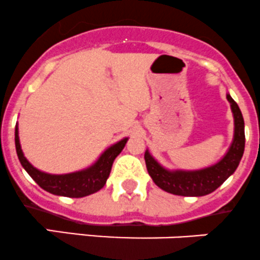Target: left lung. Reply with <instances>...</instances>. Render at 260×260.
<instances>
[{
	"instance_id": "1",
	"label": "left lung",
	"mask_w": 260,
	"mask_h": 260,
	"mask_svg": "<svg viewBox=\"0 0 260 260\" xmlns=\"http://www.w3.org/2000/svg\"><path fill=\"white\" fill-rule=\"evenodd\" d=\"M234 115V140L226 155L215 165L200 170H168L152 157L148 150L145 152L146 168L153 183L168 193L183 197H202L212 193L226 179L235 173L245 147L244 118L235 100L226 95Z\"/></svg>"
}]
</instances>
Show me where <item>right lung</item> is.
Listing matches in <instances>:
<instances>
[{
  "label": "right lung",
  "mask_w": 260,
  "mask_h": 260,
  "mask_svg": "<svg viewBox=\"0 0 260 260\" xmlns=\"http://www.w3.org/2000/svg\"><path fill=\"white\" fill-rule=\"evenodd\" d=\"M128 138H123L119 142L114 143L109 148L104 151L98 158L95 164L89 166L84 170L75 171L70 174H48L44 171L38 170L37 168L31 165L26 157L24 156L20 146L19 140V128L15 127V146H16L17 157L21 162L22 168L26 170V173L35 180V183L49 193L55 196H62V197L70 198H81L90 196L92 193H96L98 190L103 188L107 183V179L109 178L112 165L114 162L115 157L122 152L127 143Z\"/></svg>",
  "instance_id": "right-lung-1"
}]
</instances>
